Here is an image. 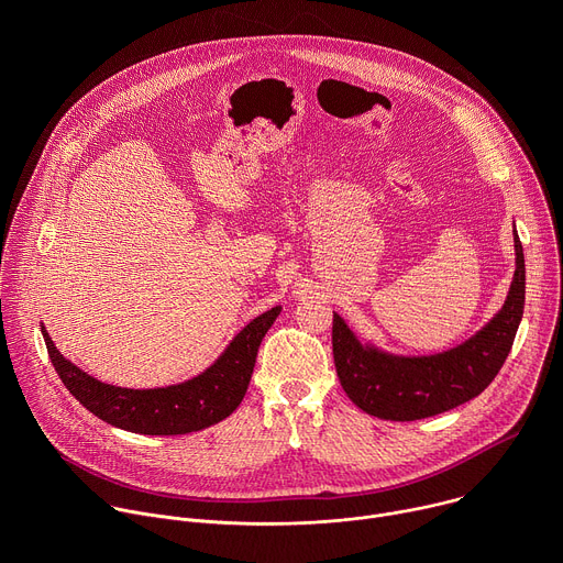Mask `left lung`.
<instances>
[{"label": "left lung", "mask_w": 563, "mask_h": 563, "mask_svg": "<svg viewBox=\"0 0 563 563\" xmlns=\"http://www.w3.org/2000/svg\"><path fill=\"white\" fill-rule=\"evenodd\" d=\"M515 256L504 307L474 336L439 354L404 356L361 343L334 313V363L352 404L376 419L419 421L463 406L484 391L506 363L523 316L526 263L517 231Z\"/></svg>", "instance_id": "obj_1"}]
</instances>
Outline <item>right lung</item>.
Segmentation results:
<instances>
[{
	"label": "right lung",
	"mask_w": 563,
	"mask_h": 563,
	"mask_svg": "<svg viewBox=\"0 0 563 563\" xmlns=\"http://www.w3.org/2000/svg\"><path fill=\"white\" fill-rule=\"evenodd\" d=\"M280 309L283 307L276 305L256 316L198 376L151 389L118 387L98 380L64 358L53 345L44 323L40 328L57 376L89 412L126 432L172 437L216 426L240 406L254 374L258 347Z\"/></svg>",
	"instance_id": "obj_1"
}]
</instances>
